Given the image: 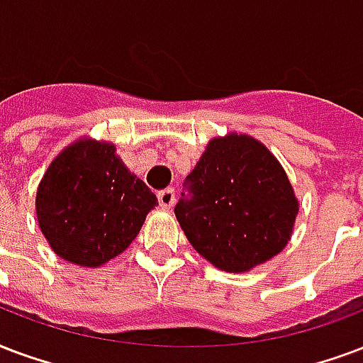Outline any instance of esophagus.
<instances>
[{"label": "esophagus", "instance_id": "1", "mask_svg": "<svg viewBox=\"0 0 363 363\" xmlns=\"http://www.w3.org/2000/svg\"><path fill=\"white\" fill-rule=\"evenodd\" d=\"M159 204L162 208H170L174 201H176V195H174V189H164V191H160L159 195Z\"/></svg>", "mask_w": 363, "mask_h": 363}]
</instances>
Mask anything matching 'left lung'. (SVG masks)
<instances>
[{"label":"left lung","instance_id":"left-lung-1","mask_svg":"<svg viewBox=\"0 0 363 363\" xmlns=\"http://www.w3.org/2000/svg\"><path fill=\"white\" fill-rule=\"evenodd\" d=\"M184 187L176 218L193 249L216 268L249 272L289 243L298 201L279 160L255 138L211 140Z\"/></svg>","mask_w":363,"mask_h":363}]
</instances>
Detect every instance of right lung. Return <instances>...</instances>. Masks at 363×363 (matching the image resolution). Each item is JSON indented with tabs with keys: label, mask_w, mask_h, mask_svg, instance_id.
Returning <instances> with one entry per match:
<instances>
[{
	"label": "right lung",
	"mask_w": 363,
	"mask_h": 363,
	"mask_svg": "<svg viewBox=\"0 0 363 363\" xmlns=\"http://www.w3.org/2000/svg\"><path fill=\"white\" fill-rule=\"evenodd\" d=\"M157 204L113 143L95 140H78L59 152L36 193L38 223L53 252L86 268L126 250Z\"/></svg>",
	"instance_id": "1"
}]
</instances>
